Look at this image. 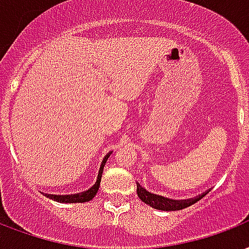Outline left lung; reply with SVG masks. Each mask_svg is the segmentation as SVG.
I'll list each match as a JSON object with an SVG mask.
<instances>
[{"mask_svg": "<svg viewBox=\"0 0 249 249\" xmlns=\"http://www.w3.org/2000/svg\"><path fill=\"white\" fill-rule=\"evenodd\" d=\"M209 191H206V193H203V194L199 195V196H196V198H193V199L174 200L169 199V198H165V196H162V195L152 194V193L146 191V189H143L140 183H137V195H139L140 199L142 200L143 203L149 204L153 209L161 210V211H178V210L186 209V207H189L191 204L196 203L198 200L202 199Z\"/></svg>", "mask_w": 249, "mask_h": 249, "instance_id": "1", "label": "left lung"}]
</instances>
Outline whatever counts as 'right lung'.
<instances>
[{
	"label": "right lung",
	"instance_id": "right-lung-1",
	"mask_svg": "<svg viewBox=\"0 0 249 249\" xmlns=\"http://www.w3.org/2000/svg\"><path fill=\"white\" fill-rule=\"evenodd\" d=\"M110 153H108L103 162H101L100 170H99V174H97V179L95 182V185L92 186L91 189H88L87 191H83V193H79V194L73 195H51L46 194L47 198L53 200H56V202H60V203H84V202H88L91 200L95 195H96L99 187H100V181H101V174H103V169H104V165H106L107 160L109 158Z\"/></svg>",
	"mask_w": 249,
	"mask_h": 249
}]
</instances>
